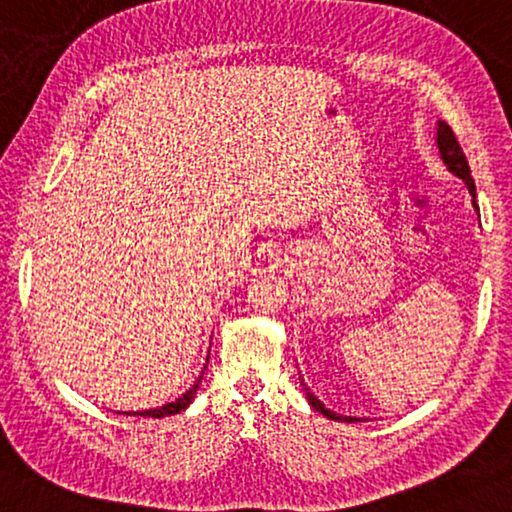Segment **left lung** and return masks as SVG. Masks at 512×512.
I'll list each match as a JSON object with an SVG mask.
<instances>
[{"mask_svg":"<svg viewBox=\"0 0 512 512\" xmlns=\"http://www.w3.org/2000/svg\"><path fill=\"white\" fill-rule=\"evenodd\" d=\"M436 143H438V153H441V160L445 162V167H448L450 174H455L457 178H462V181L466 183V187H469L471 192V201H473V208H478V204H475V183H473V176H471V169H469V162H466V155L462 146H459V141L455 139V132H452L448 122L438 120L436 122ZM301 385H304V392H306V399L311 406L318 410V413H322L325 417H329V420H336V422H362L359 417H350V415H338L334 413V410L327 408L325 403H322L315 394L311 392V387H308L304 383V378L299 376Z\"/></svg>","mask_w":512,"mask_h":512,"instance_id":"8db88e82","label":"left lung"}]
</instances>
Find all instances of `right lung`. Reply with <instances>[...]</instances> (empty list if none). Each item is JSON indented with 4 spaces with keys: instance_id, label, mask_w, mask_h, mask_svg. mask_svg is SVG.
Returning a JSON list of instances; mask_svg holds the SVG:
<instances>
[{
    "instance_id": "1",
    "label": "right lung",
    "mask_w": 512,
    "mask_h": 512,
    "mask_svg": "<svg viewBox=\"0 0 512 512\" xmlns=\"http://www.w3.org/2000/svg\"><path fill=\"white\" fill-rule=\"evenodd\" d=\"M208 362V359H206ZM204 371H206V366H204ZM204 371H201V376L194 380V385L190 387V390H185L181 397H178L176 401H171V403H164V406H160V408H150V410H127V415H143V417H167V415H176V413H181V410H185L187 406H190V403L194 401V397H197V390H199V383H201V378H204Z\"/></svg>"
}]
</instances>
